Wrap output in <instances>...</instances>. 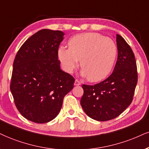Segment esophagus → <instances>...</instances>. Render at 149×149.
Wrapping results in <instances>:
<instances>
[{
    "label": "esophagus",
    "mask_w": 149,
    "mask_h": 149,
    "mask_svg": "<svg viewBox=\"0 0 149 149\" xmlns=\"http://www.w3.org/2000/svg\"><path fill=\"white\" fill-rule=\"evenodd\" d=\"M80 84H81V82H80V81L78 80H75V82H74V85L75 86H79V85H80Z\"/></svg>",
    "instance_id": "esophagus-1"
}]
</instances>
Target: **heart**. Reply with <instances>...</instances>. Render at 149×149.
Wrapping results in <instances>:
<instances>
[{"label":"heart","instance_id":"b5f03b06","mask_svg":"<svg viewBox=\"0 0 149 149\" xmlns=\"http://www.w3.org/2000/svg\"><path fill=\"white\" fill-rule=\"evenodd\" d=\"M118 49L111 38L97 33H80L71 38L68 49H58V58L64 69L71 73L80 61L81 74L90 82L104 79L111 71Z\"/></svg>","mask_w":149,"mask_h":149}]
</instances>
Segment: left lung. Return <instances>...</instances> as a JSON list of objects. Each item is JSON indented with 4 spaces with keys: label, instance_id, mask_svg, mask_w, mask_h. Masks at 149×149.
I'll use <instances>...</instances> for the list:
<instances>
[{
    "label": "left lung",
    "instance_id": "obj_1",
    "mask_svg": "<svg viewBox=\"0 0 149 149\" xmlns=\"http://www.w3.org/2000/svg\"><path fill=\"white\" fill-rule=\"evenodd\" d=\"M118 60L106 80L94 85L82 84L80 104L88 117L97 121L117 118L131 104L137 83V65L131 47L116 35Z\"/></svg>",
    "mask_w": 149,
    "mask_h": 149
}]
</instances>
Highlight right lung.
<instances>
[{
	"label": "right lung",
	"mask_w": 149,
	"mask_h": 149,
	"mask_svg": "<svg viewBox=\"0 0 149 149\" xmlns=\"http://www.w3.org/2000/svg\"><path fill=\"white\" fill-rule=\"evenodd\" d=\"M61 31L41 29L24 42L15 57L10 90L17 109L24 118L42 124L54 120L75 79L62 71L58 48Z\"/></svg>",
	"instance_id": "1"
}]
</instances>
